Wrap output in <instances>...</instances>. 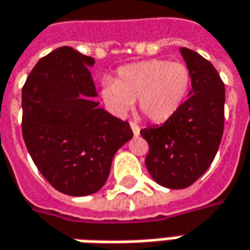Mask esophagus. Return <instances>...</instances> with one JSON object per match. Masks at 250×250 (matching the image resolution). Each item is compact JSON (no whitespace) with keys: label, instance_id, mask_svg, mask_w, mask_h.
<instances>
[{"label":"esophagus","instance_id":"1","mask_svg":"<svg viewBox=\"0 0 250 250\" xmlns=\"http://www.w3.org/2000/svg\"><path fill=\"white\" fill-rule=\"evenodd\" d=\"M130 125H131V130H132V132H134V135H135V137H138L139 130H141V128H139V125H137V123H134V122H131V123H130Z\"/></svg>","mask_w":250,"mask_h":250}]
</instances>
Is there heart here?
<instances>
[{"mask_svg":"<svg viewBox=\"0 0 250 250\" xmlns=\"http://www.w3.org/2000/svg\"><path fill=\"white\" fill-rule=\"evenodd\" d=\"M190 83L191 74L186 64L154 59L120 67L116 79L105 76L101 96L106 106L119 116H125L138 98L139 112L160 123L182 106Z\"/></svg>","mask_w":250,"mask_h":250,"instance_id":"1","label":"heart"}]
</instances>
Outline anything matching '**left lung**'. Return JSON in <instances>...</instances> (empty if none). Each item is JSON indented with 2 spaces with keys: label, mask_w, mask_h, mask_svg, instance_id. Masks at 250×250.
Here are the masks:
<instances>
[{
  "label": "left lung",
  "mask_w": 250,
  "mask_h": 250,
  "mask_svg": "<svg viewBox=\"0 0 250 250\" xmlns=\"http://www.w3.org/2000/svg\"><path fill=\"white\" fill-rule=\"evenodd\" d=\"M191 74L189 98L164 125L141 130L149 174L168 189H185L209 168L225 127V83L203 56L181 47Z\"/></svg>",
  "instance_id": "1"
}]
</instances>
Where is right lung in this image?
Masks as SVG:
<instances>
[{"label":"right lung","instance_id":"add662e5","mask_svg":"<svg viewBox=\"0 0 250 250\" xmlns=\"http://www.w3.org/2000/svg\"><path fill=\"white\" fill-rule=\"evenodd\" d=\"M94 59L62 46L42 57L21 91L23 138L40 172L68 196L106 182L113 156L132 138L128 122L100 108L89 67Z\"/></svg>","mask_w":250,"mask_h":250}]
</instances>
